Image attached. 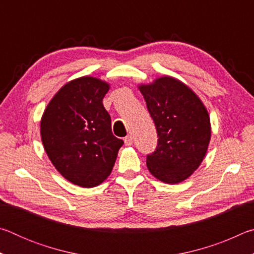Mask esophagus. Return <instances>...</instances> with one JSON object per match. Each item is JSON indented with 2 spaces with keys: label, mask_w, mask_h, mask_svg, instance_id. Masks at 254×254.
<instances>
[{
  "label": "esophagus",
  "mask_w": 254,
  "mask_h": 254,
  "mask_svg": "<svg viewBox=\"0 0 254 254\" xmlns=\"http://www.w3.org/2000/svg\"><path fill=\"white\" fill-rule=\"evenodd\" d=\"M124 143H126V145H132L133 144V137H132V135H127V136H126L124 137Z\"/></svg>",
  "instance_id": "1"
}]
</instances>
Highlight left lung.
Segmentation results:
<instances>
[{"mask_svg":"<svg viewBox=\"0 0 254 254\" xmlns=\"http://www.w3.org/2000/svg\"><path fill=\"white\" fill-rule=\"evenodd\" d=\"M158 134L157 148L147 166L157 179L178 184L198 168L210 140L207 110L196 94L173 77L141 85Z\"/></svg>","mask_w":254,"mask_h":254,"instance_id":"obj_1","label":"left lung"}]
</instances>
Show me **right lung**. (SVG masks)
Instances as JSON below:
<instances>
[{
  "label": "right lung",
  "instance_id": "1",
  "mask_svg": "<svg viewBox=\"0 0 254 254\" xmlns=\"http://www.w3.org/2000/svg\"><path fill=\"white\" fill-rule=\"evenodd\" d=\"M110 86L80 77L63 86L41 119V140L60 174L77 186L91 188L109 177L123 140L112 133L103 105Z\"/></svg>",
  "mask_w": 254,
  "mask_h": 254
}]
</instances>
